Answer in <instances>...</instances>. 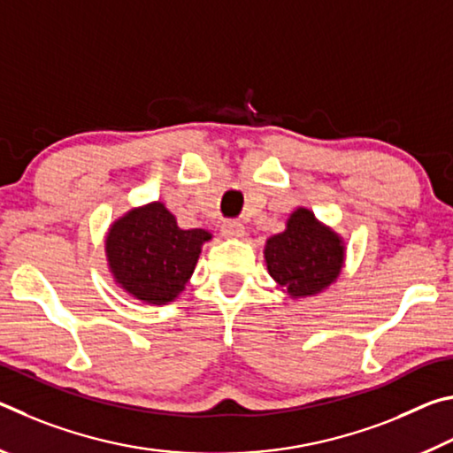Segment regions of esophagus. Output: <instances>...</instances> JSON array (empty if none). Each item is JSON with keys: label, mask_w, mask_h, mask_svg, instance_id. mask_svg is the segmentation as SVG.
<instances>
[{"label": "esophagus", "mask_w": 453, "mask_h": 453, "mask_svg": "<svg viewBox=\"0 0 453 453\" xmlns=\"http://www.w3.org/2000/svg\"><path fill=\"white\" fill-rule=\"evenodd\" d=\"M243 234H245V229L240 224V221L227 219V221H224V224H221V235L229 237V240H237V237H243Z\"/></svg>", "instance_id": "34e87169"}]
</instances>
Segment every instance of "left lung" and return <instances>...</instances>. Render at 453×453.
Listing matches in <instances>:
<instances>
[{
    "label": "left lung",
    "mask_w": 453,
    "mask_h": 453,
    "mask_svg": "<svg viewBox=\"0 0 453 453\" xmlns=\"http://www.w3.org/2000/svg\"><path fill=\"white\" fill-rule=\"evenodd\" d=\"M265 264L272 278L291 297H308L324 291L342 272L343 240L319 224L310 210L297 208L286 229L265 242Z\"/></svg>",
    "instance_id": "obj_1"
}]
</instances>
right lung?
Returning a JSON list of instances; mask_svg holds the SVG:
<instances>
[{"label":"right lung","instance_id":"1","mask_svg":"<svg viewBox=\"0 0 453 453\" xmlns=\"http://www.w3.org/2000/svg\"><path fill=\"white\" fill-rule=\"evenodd\" d=\"M205 229H181L162 202L129 210L105 237L110 272L121 289L145 303L164 305L178 297L196 270Z\"/></svg>","mask_w":453,"mask_h":453}]
</instances>
